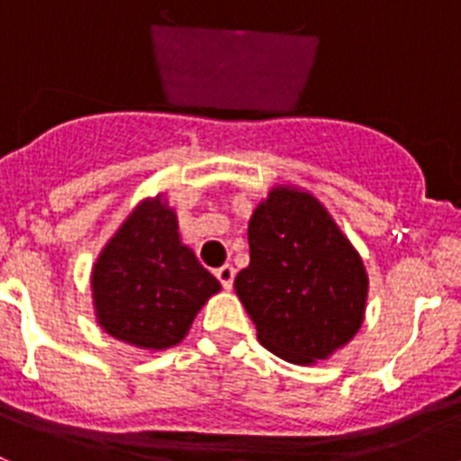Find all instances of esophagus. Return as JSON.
Wrapping results in <instances>:
<instances>
[{
    "mask_svg": "<svg viewBox=\"0 0 461 461\" xmlns=\"http://www.w3.org/2000/svg\"><path fill=\"white\" fill-rule=\"evenodd\" d=\"M214 276H217L219 284H221V286L226 288V291H230V288H233V281H235V270H233V266L219 267V270L214 272Z\"/></svg>",
    "mask_w": 461,
    "mask_h": 461,
    "instance_id": "obj_1",
    "label": "esophagus"
}]
</instances>
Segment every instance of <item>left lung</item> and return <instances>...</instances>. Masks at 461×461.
Returning <instances> with one entry per match:
<instances>
[{
    "label": "left lung",
    "instance_id": "obj_1",
    "mask_svg": "<svg viewBox=\"0 0 461 461\" xmlns=\"http://www.w3.org/2000/svg\"><path fill=\"white\" fill-rule=\"evenodd\" d=\"M249 266L235 293L267 351L316 365L365 323L369 275L328 207L297 185H275L249 219Z\"/></svg>",
    "mask_w": 461,
    "mask_h": 461
}]
</instances>
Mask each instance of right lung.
<instances>
[{
	"label": "right lung",
	"instance_id": "1",
	"mask_svg": "<svg viewBox=\"0 0 461 461\" xmlns=\"http://www.w3.org/2000/svg\"><path fill=\"white\" fill-rule=\"evenodd\" d=\"M92 307L105 335L138 351L180 344L212 295L221 291L182 242L168 195L142 198L99 251L89 275Z\"/></svg>",
	"mask_w": 461,
	"mask_h": 461
}]
</instances>
